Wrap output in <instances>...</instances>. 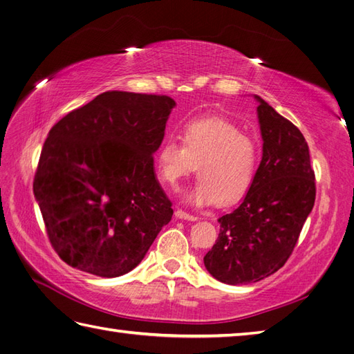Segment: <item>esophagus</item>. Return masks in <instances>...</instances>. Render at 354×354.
<instances>
[{
    "mask_svg": "<svg viewBox=\"0 0 354 354\" xmlns=\"http://www.w3.org/2000/svg\"><path fill=\"white\" fill-rule=\"evenodd\" d=\"M175 217H176V218H183V220H190V221H196V220H197L196 216L188 214V212H185V211H183V209H176V211H175Z\"/></svg>",
    "mask_w": 354,
    "mask_h": 354,
    "instance_id": "obj_1",
    "label": "esophagus"
}]
</instances>
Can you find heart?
<instances>
[{
  "label": "heart",
  "instance_id": "obj_1",
  "mask_svg": "<svg viewBox=\"0 0 354 354\" xmlns=\"http://www.w3.org/2000/svg\"><path fill=\"white\" fill-rule=\"evenodd\" d=\"M180 140L183 145L174 138L164 140L157 152V167L160 179L171 188L196 169L199 179L184 194L187 203L203 207L217 201L229 205L249 192L259 162L257 140L220 118L185 123Z\"/></svg>",
  "mask_w": 354,
  "mask_h": 354
}]
</instances>
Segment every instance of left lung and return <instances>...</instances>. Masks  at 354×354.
Returning <instances> with one entry per match:
<instances>
[{"instance_id": "1", "label": "left lung", "mask_w": 354, "mask_h": 354, "mask_svg": "<svg viewBox=\"0 0 354 354\" xmlns=\"http://www.w3.org/2000/svg\"><path fill=\"white\" fill-rule=\"evenodd\" d=\"M262 160L238 207L218 218L220 234L203 264L227 285L262 281L283 267L314 208L315 175L300 129L254 95Z\"/></svg>"}]
</instances>
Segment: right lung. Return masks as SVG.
Segmentation results:
<instances>
[{
  "label": "right lung",
  "instance_id": "right-lung-1",
  "mask_svg": "<svg viewBox=\"0 0 354 354\" xmlns=\"http://www.w3.org/2000/svg\"><path fill=\"white\" fill-rule=\"evenodd\" d=\"M175 105L169 96L113 90L49 131L32 192L66 264L101 277L127 274L171 220L152 155Z\"/></svg>",
  "mask_w": 354,
  "mask_h": 354
}]
</instances>
